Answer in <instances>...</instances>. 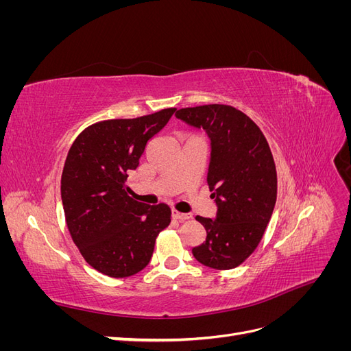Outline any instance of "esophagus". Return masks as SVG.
Here are the masks:
<instances>
[{"instance_id": "esophagus-1", "label": "esophagus", "mask_w": 351, "mask_h": 351, "mask_svg": "<svg viewBox=\"0 0 351 351\" xmlns=\"http://www.w3.org/2000/svg\"><path fill=\"white\" fill-rule=\"evenodd\" d=\"M171 215H173L174 219H178V221H186V219L190 218L189 214H183V212H178V210H176V209L171 212Z\"/></svg>"}]
</instances>
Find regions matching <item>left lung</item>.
Wrapping results in <instances>:
<instances>
[{"label": "left lung", "instance_id": "8db88e82", "mask_svg": "<svg viewBox=\"0 0 351 351\" xmlns=\"http://www.w3.org/2000/svg\"><path fill=\"white\" fill-rule=\"evenodd\" d=\"M176 117L210 139L208 186L215 218L196 217L206 240L192 249L205 267L232 269L258 247L277 200V169L259 127L230 105L182 108Z\"/></svg>", "mask_w": 351, "mask_h": 351}]
</instances>
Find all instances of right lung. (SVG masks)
<instances>
[{"instance_id": "right-lung-1", "label": "right lung", "mask_w": 351, "mask_h": 351, "mask_svg": "<svg viewBox=\"0 0 351 351\" xmlns=\"http://www.w3.org/2000/svg\"><path fill=\"white\" fill-rule=\"evenodd\" d=\"M174 111L95 123L69 151L61 176L67 228L84 261L108 277L125 278L142 271L158 234L171 222L165 204L151 206L130 197L125 180Z\"/></svg>"}]
</instances>
